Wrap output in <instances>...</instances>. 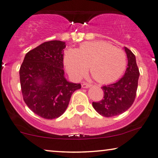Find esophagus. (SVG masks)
Masks as SVG:
<instances>
[{
    "label": "esophagus",
    "instance_id": "1",
    "mask_svg": "<svg viewBox=\"0 0 158 158\" xmlns=\"http://www.w3.org/2000/svg\"><path fill=\"white\" fill-rule=\"evenodd\" d=\"M91 87V85L88 84V83H83V84L81 85V87H83V88H88V87Z\"/></svg>",
    "mask_w": 158,
    "mask_h": 158
}]
</instances>
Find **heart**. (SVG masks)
Masks as SVG:
<instances>
[{
	"instance_id": "heart-1",
	"label": "heart",
	"mask_w": 158,
	"mask_h": 158,
	"mask_svg": "<svg viewBox=\"0 0 158 158\" xmlns=\"http://www.w3.org/2000/svg\"><path fill=\"white\" fill-rule=\"evenodd\" d=\"M64 63L70 75L80 78L89 66L92 77L100 83H110L122 75L127 65L126 54L104 41L83 43L77 50L68 49Z\"/></svg>"
}]
</instances>
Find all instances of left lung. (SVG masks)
Masks as SVG:
<instances>
[{
  "mask_svg": "<svg viewBox=\"0 0 158 158\" xmlns=\"http://www.w3.org/2000/svg\"><path fill=\"white\" fill-rule=\"evenodd\" d=\"M128 64L124 75L113 84L104 85V98L93 102V107L98 113L104 117H113L124 113L133 104L138 88L139 70L133 53L124 47Z\"/></svg>",
  "mask_w": 158,
  "mask_h": 158,
  "instance_id": "obj_1",
  "label": "left lung"
}]
</instances>
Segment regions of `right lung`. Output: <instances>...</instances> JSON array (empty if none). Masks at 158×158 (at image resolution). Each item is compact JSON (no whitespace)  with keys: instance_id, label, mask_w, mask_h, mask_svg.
Segmentation results:
<instances>
[{"instance_id":"right-lung-1","label":"right lung","mask_w":158,"mask_h":158,"mask_svg":"<svg viewBox=\"0 0 158 158\" xmlns=\"http://www.w3.org/2000/svg\"><path fill=\"white\" fill-rule=\"evenodd\" d=\"M60 40L45 42L28 51L20 66L23 100L29 109L43 118H59L67 109L73 93L80 84L64 77L63 49Z\"/></svg>"}]
</instances>
